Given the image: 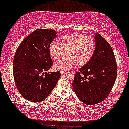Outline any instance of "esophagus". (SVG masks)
Returning <instances> with one entry per match:
<instances>
[{
  "label": "esophagus",
  "instance_id": "1",
  "mask_svg": "<svg viewBox=\"0 0 129 129\" xmlns=\"http://www.w3.org/2000/svg\"><path fill=\"white\" fill-rule=\"evenodd\" d=\"M60 72H61V75H64V74H65V73H67V71H66L61 70V71H60Z\"/></svg>",
  "mask_w": 129,
  "mask_h": 129
}]
</instances>
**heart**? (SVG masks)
Wrapping results in <instances>:
<instances>
[{
    "instance_id": "b5f03b06",
    "label": "heart",
    "mask_w": 129,
    "mask_h": 129,
    "mask_svg": "<svg viewBox=\"0 0 129 129\" xmlns=\"http://www.w3.org/2000/svg\"><path fill=\"white\" fill-rule=\"evenodd\" d=\"M95 49L93 38L78 33H72L63 36L59 43L51 42L49 50L52 58L58 60L66 53V57L55 63L57 70L66 71L76 64L82 66L88 63L92 57Z\"/></svg>"
}]
</instances>
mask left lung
Listing matches in <instances>:
<instances>
[{"instance_id":"obj_1","label":"left lung","mask_w":129,"mask_h":129,"mask_svg":"<svg viewBox=\"0 0 129 129\" xmlns=\"http://www.w3.org/2000/svg\"><path fill=\"white\" fill-rule=\"evenodd\" d=\"M89 62L76 72L72 83L75 92L84 103L95 105L109 95L117 76V64L112 48L99 34Z\"/></svg>"}]
</instances>
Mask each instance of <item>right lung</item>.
I'll list each match as a JSON object with an SVG mask.
<instances>
[{"label":"right lung","instance_id":"obj_1","mask_svg":"<svg viewBox=\"0 0 129 129\" xmlns=\"http://www.w3.org/2000/svg\"><path fill=\"white\" fill-rule=\"evenodd\" d=\"M56 34L52 29H37L21 42L15 53L13 75L16 86L30 101H44L61 76L60 71L47 72L53 64L49 47Z\"/></svg>","mask_w":129,"mask_h":129}]
</instances>
